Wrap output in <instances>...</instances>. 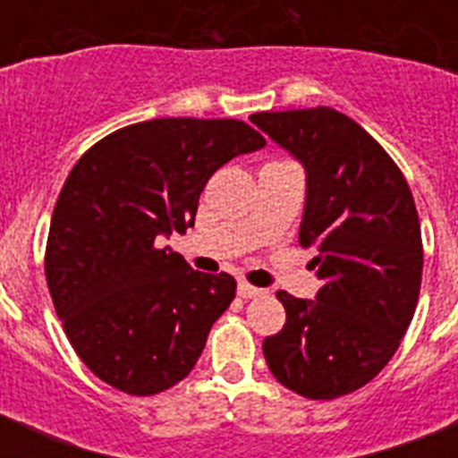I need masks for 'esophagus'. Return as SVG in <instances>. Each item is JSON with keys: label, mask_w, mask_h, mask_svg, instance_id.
Instances as JSON below:
<instances>
[{"label": "esophagus", "mask_w": 458, "mask_h": 458, "mask_svg": "<svg viewBox=\"0 0 458 458\" xmlns=\"http://www.w3.org/2000/svg\"><path fill=\"white\" fill-rule=\"evenodd\" d=\"M237 294L244 297V300H254V297H261L264 290H261V287L250 285V283H244V280H240V283H237Z\"/></svg>", "instance_id": "obj_1"}]
</instances>
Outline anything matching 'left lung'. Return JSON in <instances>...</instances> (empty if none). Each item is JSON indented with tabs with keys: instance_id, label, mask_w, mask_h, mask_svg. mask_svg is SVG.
Here are the masks:
<instances>
[{
	"instance_id": "1",
	"label": "left lung",
	"mask_w": 458,
	"mask_h": 458,
	"mask_svg": "<svg viewBox=\"0 0 458 458\" xmlns=\"http://www.w3.org/2000/svg\"><path fill=\"white\" fill-rule=\"evenodd\" d=\"M250 121L304 165L300 244L323 283L313 300L280 290L287 323L264 340L280 385L309 399L359 390L385 369L420 293L419 211L383 147L330 106L261 111Z\"/></svg>"
}]
</instances>
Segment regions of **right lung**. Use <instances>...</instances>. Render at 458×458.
Here are the masks:
<instances>
[{
	"mask_svg": "<svg viewBox=\"0 0 458 458\" xmlns=\"http://www.w3.org/2000/svg\"><path fill=\"white\" fill-rule=\"evenodd\" d=\"M264 145L235 118H154L78 158L54 207L45 273L75 354L99 380L149 397L194 369L235 278L192 271L157 237L192 228L208 178Z\"/></svg>",
	"mask_w": 458,
	"mask_h": 458,
	"instance_id": "obj_1",
	"label": "right lung"
}]
</instances>
